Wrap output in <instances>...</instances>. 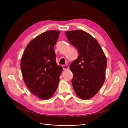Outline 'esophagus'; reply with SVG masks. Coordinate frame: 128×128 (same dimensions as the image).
Masks as SVG:
<instances>
[{"mask_svg": "<svg viewBox=\"0 0 128 128\" xmlns=\"http://www.w3.org/2000/svg\"><path fill=\"white\" fill-rule=\"evenodd\" d=\"M62 67H63V68L64 70H67L68 69V66L67 65H63Z\"/></svg>", "mask_w": 128, "mask_h": 128, "instance_id": "34e87169", "label": "esophagus"}]
</instances>
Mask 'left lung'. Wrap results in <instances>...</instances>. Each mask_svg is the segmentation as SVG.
Wrapping results in <instances>:
<instances>
[{
    "instance_id": "8db88e82",
    "label": "left lung",
    "mask_w": 128,
    "mask_h": 128,
    "mask_svg": "<svg viewBox=\"0 0 128 128\" xmlns=\"http://www.w3.org/2000/svg\"><path fill=\"white\" fill-rule=\"evenodd\" d=\"M65 35L79 53L70 66L73 74V89L79 98L89 99L96 94L104 82L105 55L97 40L88 32L75 30L66 32Z\"/></svg>"
}]
</instances>
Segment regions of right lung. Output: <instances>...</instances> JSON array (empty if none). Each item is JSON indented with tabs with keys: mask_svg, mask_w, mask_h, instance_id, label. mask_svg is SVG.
I'll return each mask as SVG.
<instances>
[{
	"mask_svg": "<svg viewBox=\"0 0 128 128\" xmlns=\"http://www.w3.org/2000/svg\"><path fill=\"white\" fill-rule=\"evenodd\" d=\"M60 32L52 30L40 34L28 44L21 62L24 82L34 95L42 100L55 93L63 70L56 62L54 46Z\"/></svg>",
	"mask_w": 128,
	"mask_h": 128,
	"instance_id": "1",
	"label": "right lung"
}]
</instances>
